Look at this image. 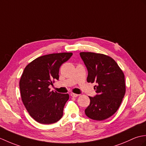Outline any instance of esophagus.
I'll list each match as a JSON object with an SVG mask.
<instances>
[{
	"label": "esophagus",
	"mask_w": 146,
	"mask_h": 146,
	"mask_svg": "<svg viewBox=\"0 0 146 146\" xmlns=\"http://www.w3.org/2000/svg\"><path fill=\"white\" fill-rule=\"evenodd\" d=\"M70 96H72V97H73V98H76V97H77L79 95L77 94H75V93H71L70 94Z\"/></svg>",
	"instance_id": "34e87169"
}]
</instances>
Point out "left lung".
<instances>
[{
  "label": "left lung",
  "instance_id": "1",
  "mask_svg": "<svg viewBox=\"0 0 146 146\" xmlns=\"http://www.w3.org/2000/svg\"><path fill=\"white\" fill-rule=\"evenodd\" d=\"M88 71L87 81L96 82L97 94L89 97L85 114L90 119L102 121L117 111L125 93L124 74L115 61L108 56L94 52L80 53Z\"/></svg>",
  "mask_w": 146,
  "mask_h": 146
}]
</instances>
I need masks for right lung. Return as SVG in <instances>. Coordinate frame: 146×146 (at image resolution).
Returning <instances> with one entry per match:
<instances>
[{
  "label": "right lung",
  "instance_id": "add662e5",
  "mask_svg": "<svg viewBox=\"0 0 146 146\" xmlns=\"http://www.w3.org/2000/svg\"><path fill=\"white\" fill-rule=\"evenodd\" d=\"M72 56L71 52L45 55L25 67L19 82L22 102L31 117L44 124L57 122L63 115L68 94L50 91V85L59 79L60 67Z\"/></svg>",
  "mask_w": 146,
  "mask_h": 146
}]
</instances>
